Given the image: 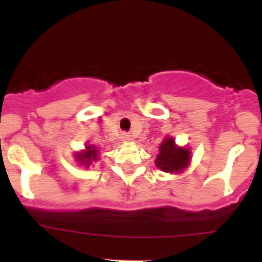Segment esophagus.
<instances>
[{"label": "esophagus", "mask_w": 262, "mask_h": 262, "mask_svg": "<svg viewBox=\"0 0 262 262\" xmlns=\"http://www.w3.org/2000/svg\"><path fill=\"white\" fill-rule=\"evenodd\" d=\"M122 140H123V142H131L133 138H131L129 134H122Z\"/></svg>", "instance_id": "1"}]
</instances>
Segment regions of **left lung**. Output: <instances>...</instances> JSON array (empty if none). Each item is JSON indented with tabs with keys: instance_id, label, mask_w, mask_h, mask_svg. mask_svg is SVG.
<instances>
[{
	"instance_id": "8db88e82",
	"label": "left lung",
	"mask_w": 262,
	"mask_h": 262,
	"mask_svg": "<svg viewBox=\"0 0 262 262\" xmlns=\"http://www.w3.org/2000/svg\"><path fill=\"white\" fill-rule=\"evenodd\" d=\"M191 151L189 147H180L176 144L172 136H166L159 148L155 164L160 170L170 174L182 173L187 166L190 165Z\"/></svg>"
}]
</instances>
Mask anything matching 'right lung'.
Masks as SVG:
<instances>
[{
  "mask_svg": "<svg viewBox=\"0 0 262 262\" xmlns=\"http://www.w3.org/2000/svg\"><path fill=\"white\" fill-rule=\"evenodd\" d=\"M99 159V151L96 145L86 144L85 149L75 154V161L78 163V165H82L85 168H89L93 163H96Z\"/></svg>",
  "mask_w": 262,
  "mask_h": 262,
  "instance_id": "right-lung-1",
  "label": "right lung"
}]
</instances>
